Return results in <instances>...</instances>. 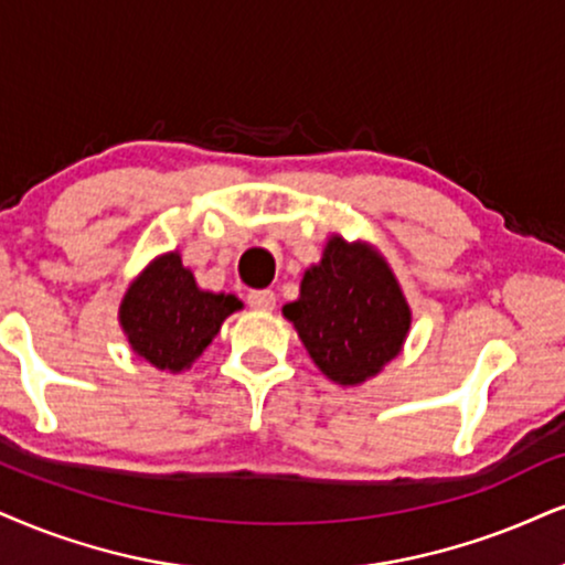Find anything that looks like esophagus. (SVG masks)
<instances>
[{
    "mask_svg": "<svg viewBox=\"0 0 565 565\" xmlns=\"http://www.w3.org/2000/svg\"><path fill=\"white\" fill-rule=\"evenodd\" d=\"M275 303H277V298L271 290H250L248 294V306L256 311H271L275 309Z\"/></svg>",
    "mask_w": 565,
    "mask_h": 565,
    "instance_id": "esophagus-1",
    "label": "esophagus"
}]
</instances>
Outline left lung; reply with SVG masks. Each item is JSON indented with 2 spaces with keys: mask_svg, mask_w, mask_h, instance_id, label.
Returning <instances> with one entry per match:
<instances>
[{
  "mask_svg": "<svg viewBox=\"0 0 565 565\" xmlns=\"http://www.w3.org/2000/svg\"><path fill=\"white\" fill-rule=\"evenodd\" d=\"M319 372L356 387L403 351L411 306L385 256L366 241L330 235L322 259L303 271L296 301L282 306Z\"/></svg>",
  "mask_w": 565,
  "mask_h": 565,
  "instance_id": "1",
  "label": "left lung"
}]
</instances>
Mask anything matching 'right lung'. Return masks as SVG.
I'll list each match as a JSON object with an SVG mask.
<instances>
[{"instance_id": "obj_1", "label": "right lung", "mask_w": 565, "mask_h": 565, "mask_svg": "<svg viewBox=\"0 0 565 565\" xmlns=\"http://www.w3.org/2000/svg\"><path fill=\"white\" fill-rule=\"evenodd\" d=\"M241 309L233 294L199 288L178 250H167L128 285L117 319L136 356L159 372L180 374L212 345L222 322Z\"/></svg>"}]
</instances>
